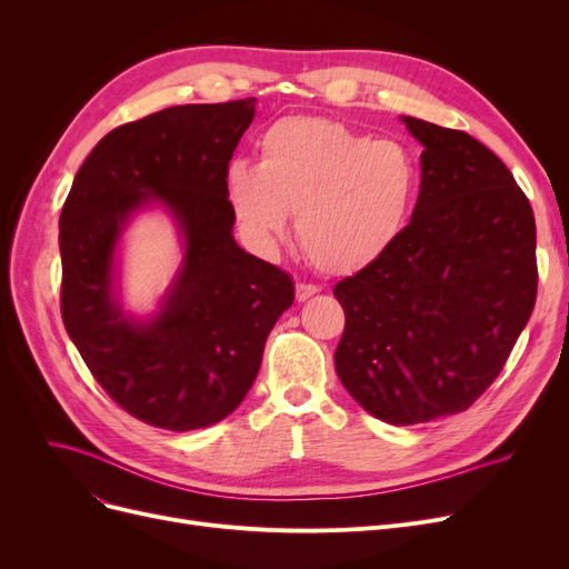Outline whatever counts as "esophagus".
<instances>
[{
	"label": "esophagus",
	"instance_id": "1",
	"mask_svg": "<svg viewBox=\"0 0 569 569\" xmlns=\"http://www.w3.org/2000/svg\"><path fill=\"white\" fill-rule=\"evenodd\" d=\"M316 292H320V288H318V286H311V283H297V288H295L297 302H307L309 297H313Z\"/></svg>",
	"mask_w": 569,
	"mask_h": 569
}]
</instances>
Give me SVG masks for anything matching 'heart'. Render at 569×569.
<instances>
[{
    "mask_svg": "<svg viewBox=\"0 0 569 569\" xmlns=\"http://www.w3.org/2000/svg\"><path fill=\"white\" fill-rule=\"evenodd\" d=\"M420 193V166L397 140L327 117L290 114L258 138V166L232 161L226 196L260 249L297 214V239L327 274H355L395 249Z\"/></svg>",
    "mask_w": 569,
    "mask_h": 569,
    "instance_id": "obj_1",
    "label": "heart"
}]
</instances>
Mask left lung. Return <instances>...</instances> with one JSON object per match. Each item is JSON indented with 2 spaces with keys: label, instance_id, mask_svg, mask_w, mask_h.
Returning <instances> with one entry per match:
<instances>
[{
  "label": "left lung",
  "instance_id": "1",
  "mask_svg": "<svg viewBox=\"0 0 569 569\" xmlns=\"http://www.w3.org/2000/svg\"><path fill=\"white\" fill-rule=\"evenodd\" d=\"M425 147L410 223L376 264L337 283L335 367L378 420L410 427L466 410L500 373L532 313L535 217L480 140L401 114Z\"/></svg>",
  "mask_w": 569,
  "mask_h": 569
}]
</instances>
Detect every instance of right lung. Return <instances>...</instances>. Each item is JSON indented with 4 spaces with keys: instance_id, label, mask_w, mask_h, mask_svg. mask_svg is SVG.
<instances>
[{
    "instance_id": "obj_1",
    "label": "right lung",
    "mask_w": 569,
    "mask_h": 569,
    "mask_svg": "<svg viewBox=\"0 0 569 569\" xmlns=\"http://www.w3.org/2000/svg\"><path fill=\"white\" fill-rule=\"evenodd\" d=\"M256 99L174 106L117 127L80 166L59 217L62 318L87 369L140 422H221L258 376L295 283L234 242L226 172ZM161 208L183 249L154 312L121 302V237Z\"/></svg>"
}]
</instances>
